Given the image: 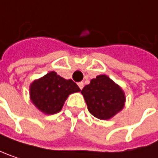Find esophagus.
<instances>
[{"instance_id":"1","label":"esophagus","mask_w":158,"mask_h":158,"mask_svg":"<svg viewBox=\"0 0 158 158\" xmlns=\"http://www.w3.org/2000/svg\"><path fill=\"white\" fill-rule=\"evenodd\" d=\"M78 86H79V87H80V89L82 90V89H83V87H84V83H83V82L78 83Z\"/></svg>"}]
</instances>
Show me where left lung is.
<instances>
[{
    "label": "left lung",
    "mask_w": 158,
    "mask_h": 158,
    "mask_svg": "<svg viewBox=\"0 0 158 158\" xmlns=\"http://www.w3.org/2000/svg\"><path fill=\"white\" fill-rule=\"evenodd\" d=\"M88 111L99 119H110L119 112L125 104L123 90L105 74L97 76L81 91Z\"/></svg>",
    "instance_id": "1"
}]
</instances>
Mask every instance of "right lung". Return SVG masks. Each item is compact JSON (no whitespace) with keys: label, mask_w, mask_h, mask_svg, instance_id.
Returning <instances> with one entry per match:
<instances>
[{"label":"right lung","mask_w":158,"mask_h":158,"mask_svg":"<svg viewBox=\"0 0 158 158\" xmlns=\"http://www.w3.org/2000/svg\"><path fill=\"white\" fill-rule=\"evenodd\" d=\"M30 99L41 112L50 115L61 110L68 96L81 89L71 79L50 72L30 85Z\"/></svg>","instance_id":"right-lung-1"}]
</instances>
